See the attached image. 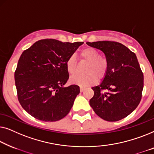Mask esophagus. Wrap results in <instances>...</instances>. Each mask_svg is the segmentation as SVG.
<instances>
[{
  "label": "esophagus",
  "mask_w": 154,
  "mask_h": 154,
  "mask_svg": "<svg viewBox=\"0 0 154 154\" xmlns=\"http://www.w3.org/2000/svg\"><path fill=\"white\" fill-rule=\"evenodd\" d=\"M84 91V88L80 87V92H83Z\"/></svg>",
  "instance_id": "obj_1"
}]
</instances>
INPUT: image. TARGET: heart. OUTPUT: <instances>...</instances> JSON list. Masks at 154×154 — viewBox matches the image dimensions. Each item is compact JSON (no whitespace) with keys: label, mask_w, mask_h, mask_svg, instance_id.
Returning <instances> with one entry per match:
<instances>
[{"label":"heart","mask_w":154,"mask_h":154,"mask_svg":"<svg viewBox=\"0 0 154 154\" xmlns=\"http://www.w3.org/2000/svg\"><path fill=\"white\" fill-rule=\"evenodd\" d=\"M82 59L88 63L85 68L86 75L83 76L75 75L70 77L71 83L82 87L89 86L95 84L99 79L105 77L108 70L109 63L107 58L100 56L99 52L91 47L84 49L79 54ZM66 70L70 75L75 74L77 71V60L75 56H69L66 62Z\"/></svg>","instance_id":"heart-1"}]
</instances>
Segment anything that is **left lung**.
<instances>
[{
  "label": "left lung",
  "mask_w": 154,
  "mask_h": 154,
  "mask_svg": "<svg viewBox=\"0 0 154 154\" xmlns=\"http://www.w3.org/2000/svg\"><path fill=\"white\" fill-rule=\"evenodd\" d=\"M105 54L109 63L103 82L92 87L94 96L89 104L97 115L107 121L126 117L140 103L144 75L135 54L119 42H86Z\"/></svg>",
  "instance_id": "obj_1"
}]
</instances>
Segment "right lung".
Segmentation results:
<instances>
[{
	"instance_id": "add662e5",
	"label": "right lung",
	"mask_w": 154,
	"mask_h": 154,
	"mask_svg": "<svg viewBox=\"0 0 154 154\" xmlns=\"http://www.w3.org/2000/svg\"><path fill=\"white\" fill-rule=\"evenodd\" d=\"M83 42L45 39L23 51L14 72L19 102L29 114L42 121H56L70 111L79 86L64 87L69 79L66 62Z\"/></svg>"
}]
</instances>
